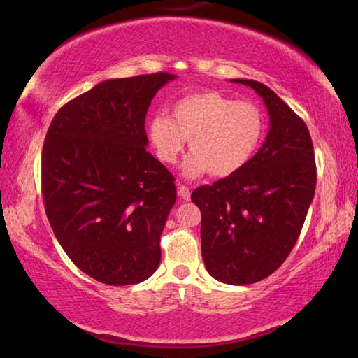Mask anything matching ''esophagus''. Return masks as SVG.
Here are the masks:
<instances>
[{"label": "esophagus", "instance_id": "1", "mask_svg": "<svg viewBox=\"0 0 358 358\" xmlns=\"http://www.w3.org/2000/svg\"><path fill=\"white\" fill-rule=\"evenodd\" d=\"M178 196L183 199V201H189V199H191L189 187L185 186V185H178Z\"/></svg>", "mask_w": 358, "mask_h": 358}]
</instances>
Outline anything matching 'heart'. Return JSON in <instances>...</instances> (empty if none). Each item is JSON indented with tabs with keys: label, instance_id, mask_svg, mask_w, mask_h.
Here are the masks:
<instances>
[{
	"label": "heart",
	"instance_id": "obj_1",
	"mask_svg": "<svg viewBox=\"0 0 358 358\" xmlns=\"http://www.w3.org/2000/svg\"><path fill=\"white\" fill-rule=\"evenodd\" d=\"M265 118L250 101H235L216 90L183 96L172 106V118L156 115L148 123V138L156 156L173 164L189 141L192 153L183 172L226 178L245 169L257 153Z\"/></svg>",
	"mask_w": 358,
	"mask_h": 358
}]
</instances>
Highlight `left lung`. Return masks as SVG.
I'll return each mask as SVG.
<instances>
[{
    "label": "left lung",
    "mask_w": 358,
    "mask_h": 358,
    "mask_svg": "<svg viewBox=\"0 0 358 358\" xmlns=\"http://www.w3.org/2000/svg\"><path fill=\"white\" fill-rule=\"evenodd\" d=\"M264 99L270 131L245 169L192 192L201 208L202 257L215 280L245 286L282 265L300 237L316 189V157L305 121L268 87L235 78Z\"/></svg>",
    "instance_id": "obj_1"
}]
</instances>
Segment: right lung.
Instances as JSON below:
<instances>
[{
  "label": "right lung",
  "mask_w": 358,
  "mask_h": 358,
  "mask_svg": "<svg viewBox=\"0 0 358 358\" xmlns=\"http://www.w3.org/2000/svg\"><path fill=\"white\" fill-rule=\"evenodd\" d=\"M175 77L101 82L59 108L47 131L41 177L48 222L72 262L102 284L142 282L159 265L177 189L147 151L145 117Z\"/></svg>",
  "instance_id": "add662e5"
}]
</instances>
